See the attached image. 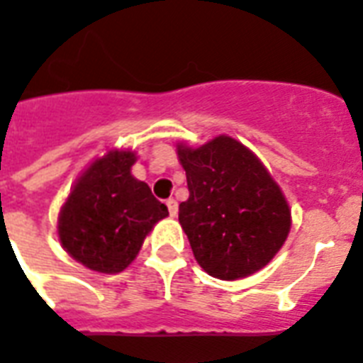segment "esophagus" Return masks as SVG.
<instances>
[{
	"mask_svg": "<svg viewBox=\"0 0 363 363\" xmlns=\"http://www.w3.org/2000/svg\"><path fill=\"white\" fill-rule=\"evenodd\" d=\"M166 205H167V211H169V216H177V212H179V205H177V201L175 199H167L166 201Z\"/></svg>",
	"mask_w": 363,
	"mask_h": 363,
	"instance_id": "esophagus-1",
	"label": "esophagus"
}]
</instances>
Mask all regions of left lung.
<instances>
[{
	"label": "left lung",
	"mask_w": 363,
	"mask_h": 363,
	"mask_svg": "<svg viewBox=\"0 0 363 363\" xmlns=\"http://www.w3.org/2000/svg\"><path fill=\"white\" fill-rule=\"evenodd\" d=\"M177 155L190 191L179 222L199 267L228 281L267 267L287 240L291 208L263 162L229 135L179 143Z\"/></svg>",
	"instance_id": "8db88e82"
}]
</instances>
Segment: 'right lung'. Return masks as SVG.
I'll return each instance as SVG.
<instances>
[{
	"label": "right lung",
	"instance_id": "add662e5",
	"mask_svg": "<svg viewBox=\"0 0 363 363\" xmlns=\"http://www.w3.org/2000/svg\"><path fill=\"white\" fill-rule=\"evenodd\" d=\"M134 151L96 158L74 182L57 220L59 242L78 263L100 274L123 272L156 222L169 212L130 173Z\"/></svg>",
	"mask_w": 363,
	"mask_h": 363
}]
</instances>
